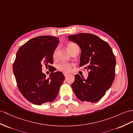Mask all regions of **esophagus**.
I'll return each instance as SVG.
<instances>
[{
  "instance_id": "1",
  "label": "esophagus",
  "mask_w": 133,
  "mask_h": 133,
  "mask_svg": "<svg viewBox=\"0 0 133 133\" xmlns=\"http://www.w3.org/2000/svg\"><path fill=\"white\" fill-rule=\"evenodd\" d=\"M63 75H64V76H65V77H67L68 75H69V74L66 73V72H64V73H63Z\"/></svg>"
}]
</instances>
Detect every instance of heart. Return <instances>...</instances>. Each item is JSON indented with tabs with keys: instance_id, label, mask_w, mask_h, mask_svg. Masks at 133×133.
Returning a JSON list of instances; mask_svg holds the SVG:
<instances>
[{
	"instance_id": "heart-1",
	"label": "heart",
	"mask_w": 133,
	"mask_h": 133,
	"mask_svg": "<svg viewBox=\"0 0 133 133\" xmlns=\"http://www.w3.org/2000/svg\"><path fill=\"white\" fill-rule=\"evenodd\" d=\"M67 47L68 49L69 50L71 53H72L73 51L79 48L78 45L74 43H70L67 45ZM57 49L54 50V52L53 53V58L54 59L56 58L57 57ZM71 67H72V64L70 63H66V62H62L58 64L57 69L59 71H62L63 72H69L71 70Z\"/></svg>"
}]
</instances>
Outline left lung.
Returning <instances> with one entry per match:
<instances>
[{
  "label": "left lung",
  "instance_id": "8db88e82",
  "mask_svg": "<svg viewBox=\"0 0 133 133\" xmlns=\"http://www.w3.org/2000/svg\"><path fill=\"white\" fill-rule=\"evenodd\" d=\"M81 49L80 66L89 75L87 79L79 74L71 85L76 97L82 102L95 103L110 89L115 77L116 58L110 45L98 36L89 33H80L68 36Z\"/></svg>",
  "mask_w": 133,
  "mask_h": 133
}]
</instances>
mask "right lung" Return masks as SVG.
Segmentation results:
<instances>
[{
  "instance_id": "add662e5",
  "label": "right lung",
  "mask_w": 133,
  "mask_h": 133,
  "mask_svg": "<svg viewBox=\"0 0 133 133\" xmlns=\"http://www.w3.org/2000/svg\"><path fill=\"white\" fill-rule=\"evenodd\" d=\"M59 42L50 35L39 36L19 48L13 64V71L20 92L31 103L41 105L56 99L64 80L60 71H51L48 78L42 73V66L49 69L53 63V53Z\"/></svg>"
}]
</instances>
